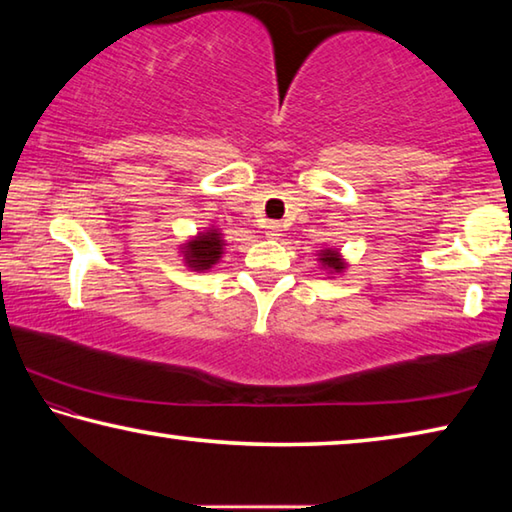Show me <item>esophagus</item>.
Instances as JSON below:
<instances>
[{
    "label": "esophagus",
    "mask_w": 512,
    "mask_h": 512,
    "mask_svg": "<svg viewBox=\"0 0 512 512\" xmlns=\"http://www.w3.org/2000/svg\"><path fill=\"white\" fill-rule=\"evenodd\" d=\"M280 232H282V225L277 223V221H271V223L266 225V235L271 237V239H277V237H280Z\"/></svg>",
    "instance_id": "esophagus-1"
}]
</instances>
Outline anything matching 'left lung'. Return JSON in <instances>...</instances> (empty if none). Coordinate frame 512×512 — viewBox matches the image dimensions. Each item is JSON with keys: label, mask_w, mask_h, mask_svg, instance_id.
Instances as JSON below:
<instances>
[{"label": "left lung", "mask_w": 512, "mask_h": 512, "mask_svg": "<svg viewBox=\"0 0 512 512\" xmlns=\"http://www.w3.org/2000/svg\"><path fill=\"white\" fill-rule=\"evenodd\" d=\"M320 262H323L325 266L332 268V271H336V273H339L341 268H343V262L339 259V255L334 253V250H325L323 257H320Z\"/></svg>", "instance_id": "left-lung-1"}]
</instances>
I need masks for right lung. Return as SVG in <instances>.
I'll list each match as a JSON object with an SVG mask.
<instances>
[{
  "mask_svg": "<svg viewBox=\"0 0 512 512\" xmlns=\"http://www.w3.org/2000/svg\"><path fill=\"white\" fill-rule=\"evenodd\" d=\"M221 235L216 230L205 232V235H198V239L189 241V246L185 248L187 255V264L196 268V271H205L212 264H216V259L221 257Z\"/></svg>",
  "mask_w": 512,
  "mask_h": 512,
  "instance_id": "1",
  "label": "right lung"
}]
</instances>
